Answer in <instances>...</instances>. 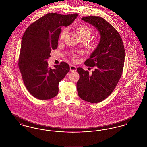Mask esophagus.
Listing matches in <instances>:
<instances>
[{"mask_svg":"<svg viewBox=\"0 0 147 147\" xmlns=\"http://www.w3.org/2000/svg\"><path fill=\"white\" fill-rule=\"evenodd\" d=\"M76 70H77L76 67H75L74 65H71V66H70V71L71 72L76 71Z\"/></svg>","mask_w":147,"mask_h":147,"instance_id":"1","label":"esophagus"}]
</instances>
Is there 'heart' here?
<instances>
[{"label":"heart","mask_w":147,"mask_h":147,"mask_svg":"<svg viewBox=\"0 0 147 147\" xmlns=\"http://www.w3.org/2000/svg\"><path fill=\"white\" fill-rule=\"evenodd\" d=\"M76 32H77V35L79 38L80 40H88L90 37L91 36L92 34V30L91 28L88 26L83 25V24H80L77 25L76 28ZM67 34V30L66 29H63V30L61 31L60 36H59V40L60 41H63V39L64 38L65 35ZM92 46H96L98 45V40H95L92 42ZM72 60L74 62H76V58L75 57H72Z\"/></svg>","instance_id":"1"}]
</instances>
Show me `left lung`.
Returning <instances> with one entry per match:
<instances>
[{
    "mask_svg": "<svg viewBox=\"0 0 147 147\" xmlns=\"http://www.w3.org/2000/svg\"><path fill=\"white\" fill-rule=\"evenodd\" d=\"M82 19L95 26L100 32V41L84 64L95 67L90 74L88 70L78 68V95L84 101L98 103L107 98L116 88L122 76L125 51L118 31L102 18L85 16Z\"/></svg>",
    "mask_w": 147,
    "mask_h": 147,
    "instance_id": "left-lung-1",
    "label": "left lung"
}]
</instances>
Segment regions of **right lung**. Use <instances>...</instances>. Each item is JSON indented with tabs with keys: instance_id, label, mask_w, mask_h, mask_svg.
I'll return each mask as SVG.
<instances>
[{
	"instance_id": "obj_1",
	"label": "right lung",
	"mask_w": 147,
	"mask_h": 147,
	"mask_svg": "<svg viewBox=\"0 0 147 147\" xmlns=\"http://www.w3.org/2000/svg\"><path fill=\"white\" fill-rule=\"evenodd\" d=\"M78 14L49 13L34 22L26 28L21 40L18 65L25 87L39 100L55 97L58 84L70 70L62 62L49 68L47 59L52 49H56L62 26L70 25Z\"/></svg>"
}]
</instances>
